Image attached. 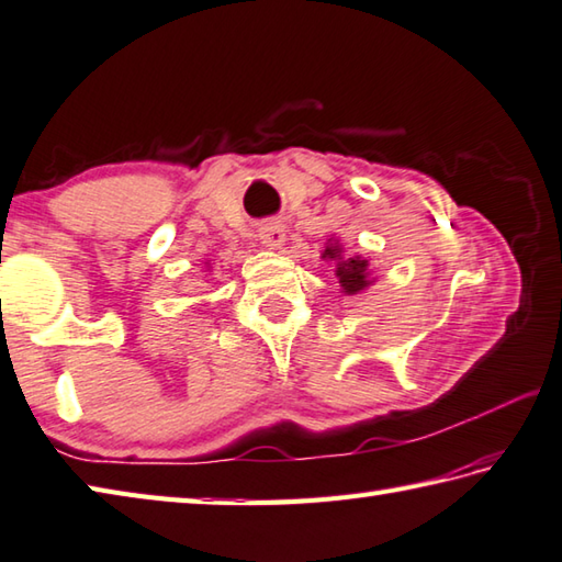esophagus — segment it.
<instances>
[{
	"instance_id": "34e87169",
	"label": "esophagus",
	"mask_w": 562,
	"mask_h": 562,
	"mask_svg": "<svg viewBox=\"0 0 562 562\" xmlns=\"http://www.w3.org/2000/svg\"><path fill=\"white\" fill-rule=\"evenodd\" d=\"M258 238L266 248H280L284 244V226L280 222H270L258 231Z\"/></svg>"
}]
</instances>
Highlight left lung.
Instances as JSON below:
<instances>
[{
	"mask_svg": "<svg viewBox=\"0 0 562 562\" xmlns=\"http://www.w3.org/2000/svg\"><path fill=\"white\" fill-rule=\"evenodd\" d=\"M324 258L336 260V278L346 294H358L370 284V278H368L370 272H368L366 258H360V256L344 258V248H340L338 244H328L324 250Z\"/></svg>",
	"mask_w": 562,
	"mask_h": 562,
	"instance_id": "obj_1",
	"label": "left lung"
}]
</instances>
